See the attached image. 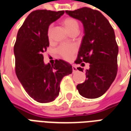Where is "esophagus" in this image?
I'll use <instances>...</instances> for the list:
<instances>
[{
    "label": "esophagus",
    "instance_id": "1",
    "mask_svg": "<svg viewBox=\"0 0 131 131\" xmlns=\"http://www.w3.org/2000/svg\"><path fill=\"white\" fill-rule=\"evenodd\" d=\"M72 71H73V73H75V72H77L78 70H77V67H75V66H72Z\"/></svg>",
    "mask_w": 131,
    "mask_h": 131
}]
</instances>
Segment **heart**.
<instances>
[{
    "label": "heart",
    "mask_w": 131,
    "mask_h": 131,
    "mask_svg": "<svg viewBox=\"0 0 131 131\" xmlns=\"http://www.w3.org/2000/svg\"><path fill=\"white\" fill-rule=\"evenodd\" d=\"M62 23L69 34L78 32L79 29V24L76 19L71 17H67L63 19ZM52 29H53V25L50 24L47 30V36L49 38H51ZM76 51H77V47L74 45L63 44L59 46V48L57 49L58 54L60 57H62L64 60H71Z\"/></svg>",
    "instance_id": "obj_1"
}]
</instances>
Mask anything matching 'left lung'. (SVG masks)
Here are the masks:
<instances>
[{
    "label": "left lung",
    "mask_w": 131,
    "mask_h": 131,
    "mask_svg": "<svg viewBox=\"0 0 131 131\" xmlns=\"http://www.w3.org/2000/svg\"><path fill=\"white\" fill-rule=\"evenodd\" d=\"M67 14L82 21L85 35L83 38L76 64H90L85 82L78 84L81 95L89 99L97 98L109 89L118 71V48L111 24L98 10L84 7L66 10ZM78 70L83 71L82 68Z\"/></svg>",
    "instance_id": "obj_1"
}]
</instances>
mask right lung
I'll return each instance as SVG.
<instances>
[{
  "instance_id": "add662e5",
  "label": "right lung",
  "mask_w": 131,
  "mask_h": 131,
  "mask_svg": "<svg viewBox=\"0 0 131 131\" xmlns=\"http://www.w3.org/2000/svg\"><path fill=\"white\" fill-rule=\"evenodd\" d=\"M64 13L38 10L30 13L17 33L14 46L15 73L28 95L34 100L46 103L60 93L63 77L72 73V67L62 60L46 65L43 53L49 46V25Z\"/></svg>"
}]
</instances>
